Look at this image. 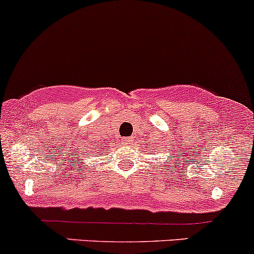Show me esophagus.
Here are the masks:
<instances>
[{"instance_id": "34e87169", "label": "esophagus", "mask_w": 254, "mask_h": 254, "mask_svg": "<svg viewBox=\"0 0 254 254\" xmlns=\"http://www.w3.org/2000/svg\"><path fill=\"white\" fill-rule=\"evenodd\" d=\"M125 144H130L132 143V138H124Z\"/></svg>"}]
</instances>
